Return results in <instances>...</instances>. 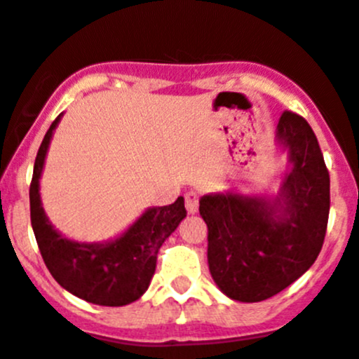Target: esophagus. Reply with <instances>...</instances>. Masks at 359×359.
<instances>
[{"label":"esophagus","mask_w":359,"mask_h":359,"mask_svg":"<svg viewBox=\"0 0 359 359\" xmlns=\"http://www.w3.org/2000/svg\"><path fill=\"white\" fill-rule=\"evenodd\" d=\"M198 200H200V196H198V193H196V191H189V193H187V195H186L187 212H189V214L198 212V205H200Z\"/></svg>","instance_id":"1"}]
</instances>
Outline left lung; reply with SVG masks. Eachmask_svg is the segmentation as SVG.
I'll return each instance as SVG.
<instances>
[{"label": "left lung", "instance_id": "left-lung-1", "mask_svg": "<svg viewBox=\"0 0 359 359\" xmlns=\"http://www.w3.org/2000/svg\"><path fill=\"white\" fill-rule=\"evenodd\" d=\"M274 142L287 154L276 193L226 189L200 198L210 276L241 303L273 297L303 276L326 236L330 173L316 134L303 116L285 111Z\"/></svg>", "mask_w": 359, "mask_h": 359}]
</instances>
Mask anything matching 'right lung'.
<instances>
[{
    "instance_id": "1",
    "label": "right lung",
    "mask_w": 359,
    "mask_h": 359,
    "mask_svg": "<svg viewBox=\"0 0 359 359\" xmlns=\"http://www.w3.org/2000/svg\"><path fill=\"white\" fill-rule=\"evenodd\" d=\"M63 113L42 140L29 186V212L36 244L49 273L65 290L100 306H123L140 299L156 273L157 251L186 217L184 198L164 207H149L115 239L81 243L53 226L40 198V177L53 134Z\"/></svg>"
}]
</instances>
